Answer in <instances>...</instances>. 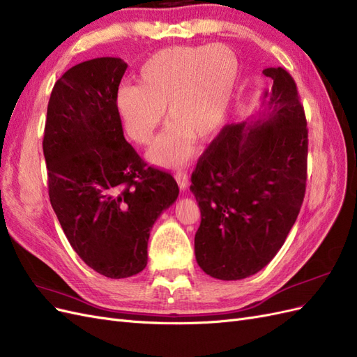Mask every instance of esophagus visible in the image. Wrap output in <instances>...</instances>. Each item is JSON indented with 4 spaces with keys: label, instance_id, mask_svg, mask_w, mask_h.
I'll return each mask as SVG.
<instances>
[{
    "label": "esophagus",
    "instance_id": "obj_1",
    "mask_svg": "<svg viewBox=\"0 0 357 357\" xmlns=\"http://www.w3.org/2000/svg\"><path fill=\"white\" fill-rule=\"evenodd\" d=\"M176 180L178 183V186L181 190L188 189V185H189V177H188V172L186 171H177L176 174Z\"/></svg>",
    "mask_w": 357,
    "mask_h": 357
}]
</instances>
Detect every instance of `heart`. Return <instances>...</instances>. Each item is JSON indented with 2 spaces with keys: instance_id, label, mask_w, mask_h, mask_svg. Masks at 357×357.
<instances>
[{
  "instance_id": "1",
  "label": "heart",
  "mask_w": 357,
  "mask_h": 357,
  "mask_svg": "<svg viewBox=\"0 0 357 357\" xmlns=\"http://www.w3.org/2000/svg\"><path fill=\"white\" fill-rule=\"evenodd\" d=\"M238 77V61L222 45L168 47L150 56L137 75V88L116 95L125 131L138 144L152 142L167 110L172 123L150 149V159L165 167L186 164L195 138L219 132Z\"/></svg>"
}]
</instances>
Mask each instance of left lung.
<instances>
[{"instance_id": "8db88e82", "label": "left lung", "mask_w": 357, "mask_h": 357, "mask_svg": "<svg viewBox=\"0 0 357 357\" xmlns=\"http://www.w3.org/2000/svg\"><path fill=\"white\" fill-rule=\"evenodd\" d=\"M262 110L226 125L198 159L190 190L201 210L197 262L219 280L261 271L282 248L305 197L308 129L296 83L282 67Z\"/></svg>"}]
</instances>
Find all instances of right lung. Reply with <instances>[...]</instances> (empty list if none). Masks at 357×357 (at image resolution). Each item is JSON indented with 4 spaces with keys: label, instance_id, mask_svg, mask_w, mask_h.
Here are the masks:
<instances>
[{
    "label": "right lung",
    "instance_id": "add662e5",
    "mask_svg": "<svg viewBox=\"0 0 357 357\" xmlns=\"http://www.w3.org/2000/svg\"><path fill=\"white\" fill-rule=\"evenodd\" d=\"M119 58H95L55 83L43 153L49 198L74 252L93 271L126 278L147 265L150 229L178 197L169 172L147 167L123 137L116 110L126 71Z\"/></svg>",
    "mask_w": 357,
    "mask_h": 357
}]
</instances>
